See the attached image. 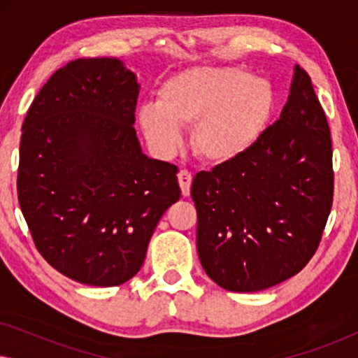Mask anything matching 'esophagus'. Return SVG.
<instances>
[{"instance_id":"esophagus-1","label":"esophagus","mask_w":358,"mask_h":358,"mask_svg":"<svg viewBox=\"0 0 358 358\" xmlns=\"http://www.w3.org/2000/svg\"><path fill=\"white\" fill-rule=\"evenodd\" d=\"M178 180H179L180 190H182V195L187 197L190 194V184H192V174H190L187 169H180L178 174Z\"/></svg>"}]
</instances>
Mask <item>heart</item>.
<instances>
[{"label": "heart", "mask_w": 358, "mask_h": 358, "mask_svg": "<svg viewBox=\"0 0 358 358\" xmlns=\"http://www.w3.org/2000/svg\"><path fill=\"white\" fill-rule=\"evenodd\" d=\"M275 96L262 78L234 66H194L166 80L158 104L138 110L141 130L161 155H173L192 127L190 145L210 164L233 163L248 153L271 120Z\"/></svg>", "instance_id": "obj_1"}]
</instances>
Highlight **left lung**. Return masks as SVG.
Here are the masks:
<instances>
[{"label": "left lung", "mask_w": 358, "mask_h": 358, "mask_svg": "<svg viewBox=\"0 0 358 358\" xmlns=\"http://www.w3.org/2000/svg\"><path fill=\"white\" fill-rule=\"evenodd\" d=\"M197 251L229 292H259L296 275L315 256L334 195L332 143L311 78L295 66L280 119L251 150L195 174Z\"/></svg>", "instance_id": "8db88e82"}]
</instances>
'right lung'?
Here are the masks:
<instances>
[{
  "label": "right lung",
  "mask_w": 358,
  "mask_h": 358,
  "mask_svg": "<svg viewBox=\"0 0 358 358\" xmlns=\"http://www.w3.org/2000/svg\"><path fill=\"white\" fill-rule=\"evenodd\" d=\"M135 73L78 58L29 107L17 199L34 244L71 280L115 287L143 266L159 218L180 197L178 166L141 153Z\"/></svg>",
  "instance_id": "1"
}]
</instances>
